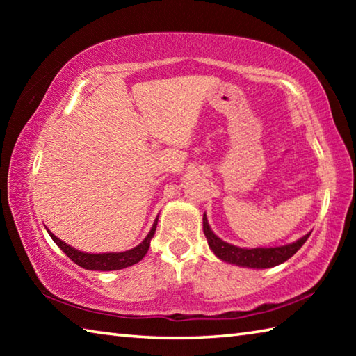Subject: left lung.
Returning <instances> with one entry per match:
<instances>
[{
    "instance_id": "1",
    "label": "left lung",
    "mask_w": 356,
    "mask_h": 356,
    "mask_svg": "<svg viewBox=\"0 0 356 356\" xmlns=\"http://www.w3.org/2000/svg\"><path fill=\"white\" fill-rule=\"evenodd\" d=\"M202 229L204 236H206L210 250L213 251L216 257H220L221 261L238 265V267H248V268H270L276 267L282 262H286L287 259H291L295 252H297L303 243L311 236L306 234L305 237L298 238L297 242L289 243L284 246H275V248H238L236 245H231L216 237L212 229L209 226L207 216L204 213L202 216Z\"/></svg>"
}]
</instances>
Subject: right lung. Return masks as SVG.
Returning a JSON list of instances; mask_svg holds the SVG:
<instances>
[{
  "mask_svg": "<svg viewBox=\"0 0 356 356\" xmlns=\"http://www.w3.org/2000/svg\"><path fill=\"white\" fill-rule=\"evenodd\" d=\"M156 221L159 218H155L154 221V226L150 229V232L147 234V237L143 240V242L135 246V248H131L129 251H122V252H102V254H91V252H83V251H78L75 248H72L70 245L64 243L63 240H59L55 234H50V237L55 240V243L61 248L65 256L69 259H72L76 265H80V267L86 268V270H99V272H111V270H120V268H127L130 265L138 264L141 261V259L146 256V252L150 246V240H152L154 234H155V229H156Z\"/></svg>",
  "mask_w": 356,
  "mask_h": 356,
  "instance_id": "right-lung-1",
  "label": "right lung"
}]
</instances>
